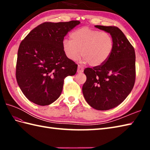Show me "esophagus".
<instances>
[{
  "label": "esophagus",
  "mask_w": 150,
  "mask_h": 150,
  "mask_svg": "<svg viewBox=\"0 0 150 150\" xmlns=\"http://www.w3.org/2000/svg\"><path fill=\"white\" fill-rule=\"evenodd\" d=\"M84 71V68H82V66H81L80 65L78 66V69H77V72L78 73H82Z\"/></svg>",
  "instance_id": "obj_1"
}]
</instances>
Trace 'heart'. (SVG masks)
<instances>
[{
	"label": "heart",
	"instance_id": "heart-1",
	"mask_svg": "<svg viewBox=\"0 0 150 150\" xmlns=\"http://www.w3.org/2000/svg\"><path fill=\"white\" fill-rule=\"evenodd\" d=\"M70 40L62 41V50L69 60H76L79 56L82 61L91 66L103 64L109 59L113 49V39L110 33L86 26L74 30Z\"/></svg>",
	"mask_w": 150,
	"mask_h": 150
}]
</instances>
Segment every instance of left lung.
Listing matches in <instances>:
<instances>
[{
  "label": "left lung",
  "mask_w": 150,
  "mask_h": 150,
  "mask_svg": "<svg viewBox=\"0 0 150 150\" xmlns=\"http://www.w3.org/2000/svg\"><path fill=\"white\" fill-rule=\"evenodd\" d=\"M95 27L111 35L113 49L103 64L84 69L86 81L82 86V93L94 109L108 110L122 103L134 86L135 53L119 28L98 25Z\"/></svg>",
  "instance_id": "8db88e82"
}]
</instances>
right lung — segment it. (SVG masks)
I'll return each mask as SVG.
<instances>
[{"instance_id": "right-lung-1", "label": "right lung", "mask_w": 150, "mask_h": 150, "mask_svg": "<svg viewBox=\"0 0 150 150\" xmlns=\"http://www.w3.org/2000/svg\"><path fill=\"white\" fill-rule=\"evenodd\" d=\"M81 22H44L35 28L18 47L16 79L28 100L46 106L62 93L64 80L74 75L77 64L66 57L62 41L67 33Z\"/></svg>"}]
</instances>
